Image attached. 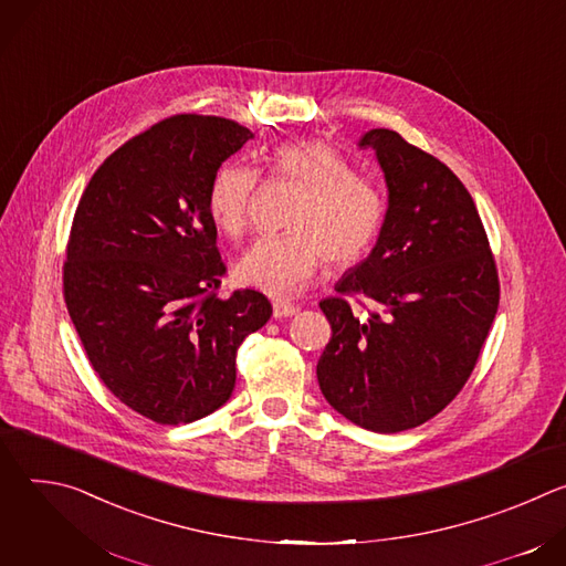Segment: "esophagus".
<instances>
[{"label": "esophagus", "mask_w": 566, "mask_h": 566, "mask_svg": "<svg viewBox=\"0 0 566 566\" xmlns=\"http://www.w3.org/2000/svg\"><path fill=\"white\" fill-rule=\"evenodd\" d=\"M297 313V306L295 304H289V302H273V317H289Z\"/></svg>", "instance_id": "obj_1"}]
</instances>
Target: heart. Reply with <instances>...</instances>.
<instances>
[{
	"instance_id": "obj_1",
	"label": "heart",
	"mask_w": 566,
	"mask_h": 566,
	"mask_svg": "<svg viewBox=\"0 0 566 566\" xmlns=\"http://www.w3.org/2000/svg\"><path fill=\"white\" fill-rule=\"evenodd\" d=\"M269 177L300 190L286 232L264 234L237 264L239 280L273 297L297 295L322 260L332 269L358 262L376 239L385 201L380 190L352 172L349 160L327 140L302 138L273 149ZM260 177L244 164L219 166L208 184L206 206L214 226L239 237L251 219Z\"/></svg>"
}]
</instances>
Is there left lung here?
Here are the masks:
<instances>
[{"label": "left lung", "mask_w": 566, "mask_h": 566, "mask_svg": "<svg viewBox=\"0 0 566 566\" xmlns=\"http://www.w3.org/2000/svg\"><path fill=\"white\" fill-rule=\"evenodd\" d=\"M360 147L376 151L387 212L371 255L319 302L332 340L315 374L336 412L394 434L461 391L495 319L500 275L476 206L446 164L391 129L367 132Z\"/></svg>", "instance_id": "1"}]
</instances>
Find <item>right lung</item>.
Returning <instances> with one entry per match:
<instances>
[{
  "label": "right lung",
  "instance_id": "add662e5",
  "mask_svg": "<svg viewBox=\"0 0 566 566\" xmlns=\"http://www.w3.org/2000/svg\"><path fill=\"white\" fill-rule=\"evenodd\" d=\"M253 132L177 114L129 138L94 172L73 214L62 291L105 387L160 426L208 417L230 398L237 349L266 325L269 297H219L226 264L206 195Z\"/></svg>",
  "mask_w": 566,
  "mask_h": 566
}]
</instances>
